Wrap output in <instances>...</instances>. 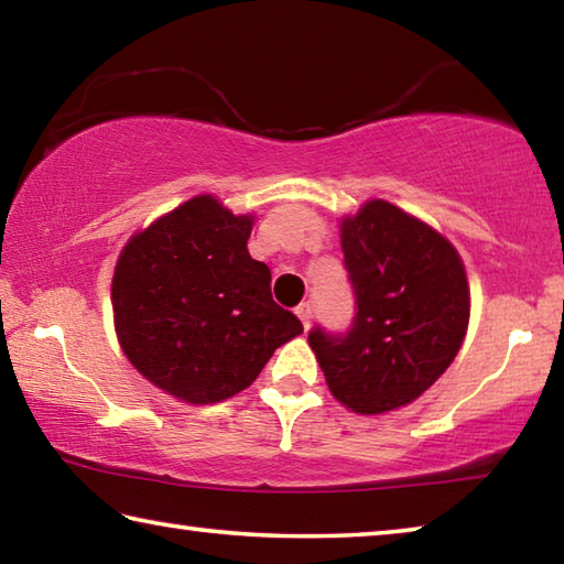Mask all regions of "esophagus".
Wrapping results in <instances>:
<instances>
[{
  "label": "esophagus",
  "instance_id": "esophagus-1",
  "mask_svg": "<svg viewBox=\"0 0 564 564\" xmlns=\"http://www.w3.org/2000/svg\"><path fill=\"white\" fill-rule=\"evenodd\" d=\"M295 316L301 318V323H303V328L308 330L311 328V321H313V305L305 301V303H301L299 308H295Z\"/></svg>",
  "mask_w": 564,
  "mask_h": 564
}]
</instances>
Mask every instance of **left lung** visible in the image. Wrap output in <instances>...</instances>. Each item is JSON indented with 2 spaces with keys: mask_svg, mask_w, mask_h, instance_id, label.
<instances>
[{
  "mask_svg": "<svg viewBox=\"0 0 564 564\" xmlns=\"http://www.w3.org/2000/svg\"><path fill=\"white\" fill-rule=\"evenodd\" d=\"M356 293L350 328L308 333L330 393L360 415L413 403L463 346L470 289L455 246L420 218L373 198L340 224Z\"/></svg>",
  "mask_w": 564,
  "mask_h": 564,
  "instance_id": "1",
  "label": "left lung"
}]
</instances>
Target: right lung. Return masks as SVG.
<instances>
[{
    "mask_svg": "<svg viewBox=\"0 0 564 564\" xmlns=\"http://www.w3.org/2000/svg\"><path fill=\"white\" fill-rule=\"evenodd\" d=\"M253 216L196 196L129 238L113 269V326L131 366L164 393L208 405L241 393L303 333L248 253Z\"/></svg>",
    "mask_w": 564,
    "mask_h": 564,
    "instance_id": "obj_1",
    "label": "right lung"
}]
</instances>
